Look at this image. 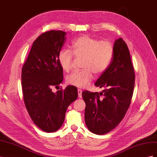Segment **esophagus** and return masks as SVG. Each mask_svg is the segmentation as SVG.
<instances>
[{"mask_svg": "<svg viewBox=\"0 0 157 157\" xmlns=\"http://www.w3.org/2000/svg\"><path fill=\"white\" fill-rule=\"evenodd\" d=\"M82 90H80V89H78V98H82Z\"/></svg>", "mask_w": 157, "mask_h": 157, "instance_id": "esophagus-1", "label": "esophagus"}]
</instances>
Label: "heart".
Returning a JSON list of instances; mask_svg holds the SVG:
<instances>
[{
	"instance_id": "b5f03b06",
	"label": "heart",
	"mask_w": 157,
	"mask_h": 157,
	"mask_svg": "<svg viewBox=\"0 0 157 157\" xmlns=\"http://www.w3.org/2000/svg\"><path fill=\"white\" fill-rule=\"evenodd\" d=\"M113 46L109 41L82 36L73 42L71 50L61 49L58 61L61 69L68 71L71 68L73 55L82 57V69L75 70L67 77V83L78 88L88 86L93 79V72L103 73L110 65L113 57Z\"/></svg>"
}]
</instances>
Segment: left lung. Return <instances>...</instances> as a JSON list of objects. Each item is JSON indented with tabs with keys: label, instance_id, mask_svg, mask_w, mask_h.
I'll return each mask as SVG.
<instances>
[{
	"label": "left lung",
	"instance_id": "1",
	"mask_svg": "<svg viewBox=\"0 0 157 157\" xmlns=\"http://www.w3.org/2000/svg\"><path fill=\"white\" fill-rule=\"evenodd\" d=\"M113 48L110 65L95 83L103 90L100 93H82L86 103L85 123L90 132L98 135L111 132L121 122L134 92V69L126 42L121 38L116 39Z\"/></svg>",
	"mask_w": 157,
	"mask_h": 157
}]
</instances>
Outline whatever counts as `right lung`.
<instances>
[{
  "mask_svg": "<svg viewBox=\"0 0 157 157\" xmlns=\"http://www.w3.org/2000/svg\"><path fill=\"white\" fill-rule=\"evenodd\" d=\"M66 33L52 30L34 41L22 67L23 99L32 121L46 132H54L62 126L65 113L77 99V88L67 86L53 92L63 82V69L58 54L65 43Z\"/></svg>",
  "mask_w": 157,
  "mask_h": 157,
  "instance_id": "obj_1",
  "label": "right lung"
}]
</instances>
